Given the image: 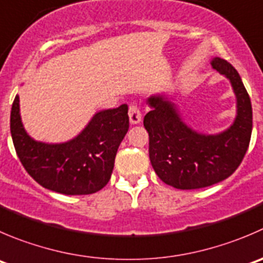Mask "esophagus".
<instances>
[{
  "instance_id": "1",
  "label": "esophagus",
  "mask_w": 263,
  "mask_h": 263,
  "mask_svg": "<svg viewBox=\"0 0 263 263\" xmlns=\"http://www.w3.org/2000/svg\"><path fill=\"white\" fill-rule=\"evenodd\" d=\"M128 117L131 124H139L141 122V111L136 105H129Z\"/></svg>"
}]
</instances>
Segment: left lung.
I'll return each instance as SVG.
<instances>
[{
    "label": "left lung",
    "instance_id": "1",
    "mask_svg": "<svg viewBox=\"0 0 263 263\" xmlns=\"http://www.w3.org/2000/svg\"><path fill=\"white\" fill-rule=\"evenodd\" d=\"M213 69L228 78L236 98L233 124L220 134L198 132L182 121L175 98L158 93L147 99L152 110L145 116L149 158L158 177L181 190L202 189L225 180L243 160L252 135V104L235 68L221 58Z\"/></svg>",
    "mask_w": 263,
    "mask_h": 263
}]
</instances>
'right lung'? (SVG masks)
I'll use <instances>...</instances> for the list:
<instances>
[{
    "label": "right lung",
    "mask_w": 263,
    "mask_h": 263,
    "mask_svg": "<svg viewBox=\"0 0 263 263\" xmlns=\"http://www.w3.org/2000/svg\"><path fill=\"white\" fill-rule=\"evenodd\" d=\"M128 126V106L122 104L95 113L74 139L48 144L27 134L17 95L10 116L12 142L23 167L41 186L65 195L96 193L109 182Z\"/></svg>",
    "instance_id": "add662e5"
}]
</instances>
